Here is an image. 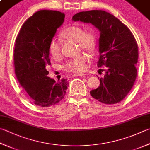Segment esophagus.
<instances>
[{
    "label": "esophagus",
    "instance_id": "obj_1",
    "mask_svg": "<svg viewBox=\"0 0 150 150\" xmlns=\"http://www.w3.org/2000/svg\"><path fill=\"white\" fill-rule=\"evenodd\" d=\"M86 75V74H84V73H76V74H74L72 75V76H84Z\"/></svg>",
    "mask_w": 150,
    "mask_h": 150
}]
</instances>
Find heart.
<instances>
[{
    "label": "heart",
    "mask_w": 150,
    "mask_h": 150,
    "mask_svg": "<svg viewBox=\"0 0 150 150\" xmlns=\"http://www.w3.org/2000/svg\"><path fill=\"white\" fill-rule=\"evenodd\" d=\"M61 35L64 38L78 42L79 46L87 52L91 53L95 49V36L91 30L85 32L81 27L70 26L62 31ZM48 51L53 59H59L61 55V42L57 38H53L49 44ZM87 60V56L86 55H81L68 62L64 69L69 72H82L86 68Z\"/></svg>",
    "instance_id": "obj_1"
}]
</instances>
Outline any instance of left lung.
Returning a JSON list of instances; mask_svg holds the SVG:
<instances>
[{"instance_id": "1", "label": "left lung", "mask_w": 150, "mask_h": 150, "mask_svg": "<svg viewBox=\"0 0 150 150\" xmlns=\"http://www.w3.org/2000/svg\"><path fill=\"white\" fill-rule=\"evenodd\" d=\"M72 20L91 23L100 31L97 66L104 68L101 70L105 75L100 79V86L90 94L104 104L120 103L131 91L137 78L138 52L133 35L119 19L103 10L79 12Z\"/></svg>"}]
</instances>
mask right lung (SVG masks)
Returning a JSON list of instances; mask_svg holds the SVG:
<instances>
[{"mask_svg": "<svg viewBox=\"0 0 150 150\" xmlns=\"http://www.w3.org/2000/svg\"><path fill=\"white\" fill-rule=\"evenodd\" d=\"M64 20L59 11L42 10L28 18L17 36L14 48L15 73L21 86L35 105L49 107L59 103L69 86L67 79L56 82L47 76L48 46Z\"/></svg>", "mask_w": 150, "mask_h": 150, "instance_id": "obj_1", "label": "right lung"}]
</instances>
